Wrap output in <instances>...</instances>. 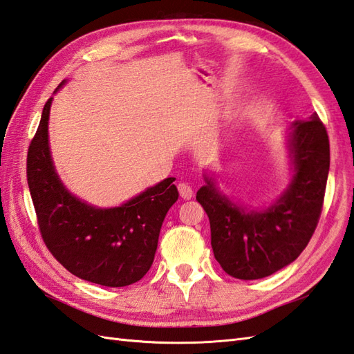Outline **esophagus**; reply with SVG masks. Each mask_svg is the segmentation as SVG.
Masks as SVG:
<instances>
[{
	"label": "esophagus",
	"instance_id": "esophagus-1",
	"mask_svg": "<svg viewBox=\"0 0 354 354\" xmlns=\"http://www.w3.org/2000/svg\"><path fill=\"white\" fill-rule=\"evenodd\" d=\"M178 194L183 199H190L194 196V190L187 183H178Z\"/></svg>",
	"mask_w": 354,
	"mask_h": 354
}]
</instances>
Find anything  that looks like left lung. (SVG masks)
I'll return each instance as SVG.
<instances>
[{"instance_id":"left-lung-1","label":"left lung","mask_w":354,"mask_h":354,"mask_svg":"<svg viewBox=\"0 0 354 354\" xmlns=\"http://www.w3.org/2000/svg\"><path fill=\"white\" fill-rule=\"evenodd\" d=\"M290 181L270 205L247 208L204 174L196 192L212 229L216 261L240 280L268 277L298 257L316 231L329 174V138L317 113L288 128Z\"/></svg>"}]
</instances>
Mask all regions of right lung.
<instances>
[{
	"instance_id": "right-lung-1",
	"label": "right lung",
	"mask_w": 354,
	"mask_h": 354,
	"mask_svg": "<svg viewBox=\"0 0 354 354\" xmlns=\"http://www.w3.org/2000/svg\"><path fill=\"white\" fill-rule=\"evenodd\" d=\"M52 101L47 100L43 109L26 159L43 240L56 261L82 280L107 288L137 283L153 263L162 222L178 199L176 178L162 180L119 207H95L73 195L56 173L50 153Z\"/></svg>"
}]
</instances>
